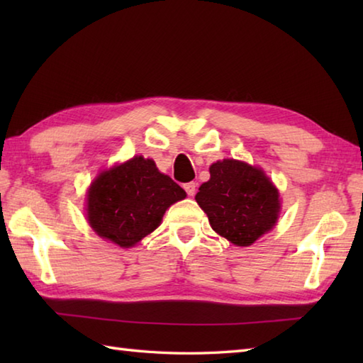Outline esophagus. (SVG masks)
Masks as SVG:
<instances>
[{"instance_id":"1","label":"esophagus","mask_w":363,"mask_h":363,"mask_svg":"<svg viewBox=\"0 0 363 363\" xmlns=\"http://www.w3.org/2000/svg\"><path fill=\"white\" fill-rule=\"evenodd\" d=\"M184 190L187 191L189 196H194L196 194V184L195 182H187L184 184Z\"/></svg>"}]
</instances>
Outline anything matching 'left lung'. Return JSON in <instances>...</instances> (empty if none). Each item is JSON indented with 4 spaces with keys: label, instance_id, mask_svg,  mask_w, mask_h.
I'll return each mask as SVG.
<instances>
[{
    "label": "left lung",
    "instance_id": "8db88e82",
    "mask_svg": "<svg viewBox=\"0 0 363 363\" xmlns=\"http://www.w3.org/2000/svg\"><path fill=\"white\" fill-rule=\"evenodd\" d=\"M195 199L212 229L237 246H250L272 230L279 218V191L264 169L223 159L209 168Z\"/></svg>",
    "mask_w": 363,
    "mask_h": 363
}]
</instances>
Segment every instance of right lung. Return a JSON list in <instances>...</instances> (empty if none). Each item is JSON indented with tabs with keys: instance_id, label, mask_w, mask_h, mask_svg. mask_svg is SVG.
<instances>
[{
	"instance_id": "right-lung-1",
	"label": "right lung",
	"mask_w": 363,
	"mask_h": 363,
	"mask_svg": "<svg viewBox=\"0 0 363 363\" xmlns=\"http://www.w3.org/2000/svg\"><path fill=\"white\" fill-rule=\"evenodd\" d=\"M154 160L135 156L101 172L87 191V221L95 233L130 248L156 229L169 206L186 198Z\"/></svg>"
}]
</instances>
